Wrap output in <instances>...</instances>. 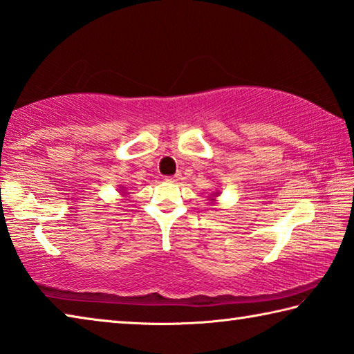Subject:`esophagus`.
<instances>
[{
	"instance_id": "1",
	"label": "esophagus",
	"mask_w": 354,
	"mask_h": 354,
	"mask_svg": "<svg viewBox=\"0 0 354 354\" xmlns=\"http://www.w3.org/2000/svg\"><path fill=\"white\" fill-rule=\"evenodd\" d=\"M178 178H180V174H176V176H166L165 180H167V182H177Z\"/></svg>"
}]
</instances>
